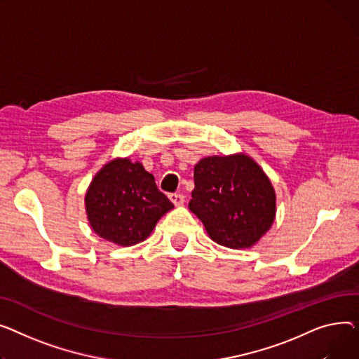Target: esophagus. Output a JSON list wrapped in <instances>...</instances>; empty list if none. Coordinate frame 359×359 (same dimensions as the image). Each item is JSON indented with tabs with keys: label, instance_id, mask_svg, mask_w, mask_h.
<instances>
[{
	"label": "esophagus",
	"instance_id": "esophagus-1",
	"mask_svg": "<svg viewBox=\"0 0 359 359\" xmlns=\"http://www.w3.org/2000/svg\"><path fill=\"white\" fill-rule=\"evenodd\" d=\"M170 198H171V201H172L175 205H182V204H184V201H185L184 196H182V194H180V193H174V194H171V196H170Z\"/></svg>",
	"mask_w": 359,
	"mask_h": 359
}]
</instances>
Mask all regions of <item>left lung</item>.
Instances as JSON below:
<instances>
[{"label":"left lung","mask_w":359,"mask_h":359,"mask_svg":"<svg viewBox=\"0 0 359 359\" xmlns=\"http://www.w3.org/2000/svg\"><path fill=\"white\" fill-rule=\"evenodd\" d=\"M194 184L188 207L222 246H254L276 219L273 187L245 154L203 158L194 168Z\"/></svg>","instance_id":"8db88e82"}]
</instances>
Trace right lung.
I'll return each mask as SVG.
<instances>
[{
    "label": "right lung",
    "instance_id": "obj_1",
    "mask_svg": "<svg viewBox=\"0 0 359 359\" xmlns=\"http://www.w3.org/2000/svg\"><path fill=\"white\" fill-rule=\"evenodd\" d=\"M86 208L95 233L118 246H132L152 233L158 220L174 208L152 174L140 162L116 158L93 178Z\"/></svg>",
    "mask_w": 359,
    "mask_h": 359
}]
</instances>
